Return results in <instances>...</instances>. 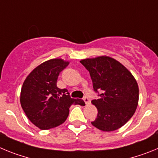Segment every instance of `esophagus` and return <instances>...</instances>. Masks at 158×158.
<instances>
[{
	"label": "esophagus",
	"instance_id": "obj_1",
	"mask_svg": "<svg viewBox=\"0 0 158 158\" xmlns=\"http://www.w3.org/2000/svg\"><path fill=\"white\" fill-rule=\"evenodd\" d=\"M84 101H85V103L86 105H89V104H90V100H89L88 97H85V98L83 99Z\"/></svg>",
	"mask_w": 158,
	"mask_h": 158
}]
</instances>
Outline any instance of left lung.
Listing matches in <instances>:
<instances>
[{"instance_id":"left-lung-1","label":"left lung","mask_w":158,"mask_h":158,"mask_svg":"<svg viewBox=\"0 0 158 158\" xmlns=\"http://www.w3.org/2000/svg\"><path fill=\"white\" fill-rule=\"evenodd\" d=\"M80 62L89 70L95 91H101L99 99L92 100L98 111L93 126L107 132L122 127L139 104V85L135 77L122 63L107 55Z\"/></svg>"}]
</instances>
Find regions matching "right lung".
Returning <instances> with one entry per match:
<instances>
[{
    "instance_id": "add662e5",
    "label": "right lung",
    "mask_w": 158,
    "mask_h": 158,
    "mask_svg": "<svg viewBox=\"0 0 158 158\" xmlns=\"http://www.w3.org/2000/svg\"><path fill=\"white\" fill-rule=\"evenodd\" d=\"M69 61L52 58L36 66L27 76L20 92V104L29 120L41 130L63 123L72 104L85 105L80 99H73L67 89H59L57 80Z\"/></svg>"
}]
</instances>
